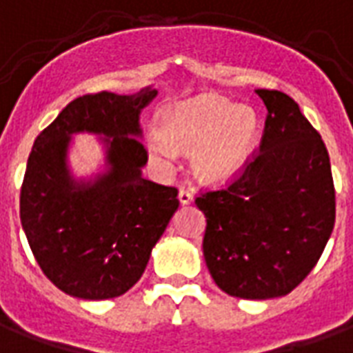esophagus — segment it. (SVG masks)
<instances>
[{"instance_id":"1","label":"esophagus","mask_w":353,"mask_h":353,"mask_svg":"<svg viewBox=\"0 0 353 353\" xmlns=\"http://www.w3.org/2000/svg\"><path fill=\"white\" fill-rule=\"evenodd\" d=\"M192 199H194V194L188 190V188H180L179 190V201L182 203V205H188V203H192Z\"/></svg>"}]
</instances>
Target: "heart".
I'll list each match as a JSON object with an SVG mask.
<instances>
[{"instance_id":"obj_1","label":"heart","mask_w":353,"mask_h":353,"mask_svg":"<svg viewBox=\"0 0 353 353\" xmlns=\"http://www.w3.org/2000/svg\"><path fill=\"white\" fill-rule=\"evenodd\" d=\"M163 133L180 150L195 152V171L201 179L222 180L239 171L250 156L258 137V118L254 110L223 97H203L180 105L167 114ZM150 150L163 161H171L173 147L163 139H154Z\"/></svg>"}]
</instances>
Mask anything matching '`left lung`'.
<instances>
[{
  "label": "left lung",
  "mask_w": 353,
  "mask_h": 353,
  "mask_svg": "<svg viewBox=\"0 0 353 353\" xmlns=\"http://www.w3.org/2000/svg\"><path fill=\"white\" fill-rule=\"evenodd\" d=\"M267 107L259 148L195 205L207 218L203 256L216 285L241 299H272L307 279L335 225L327 148L299 105L258 90Z\"/></svg>",
  "instance_id": "1"
}]
</instances>
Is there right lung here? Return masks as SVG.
Returning <instances> with one entry per match:
<instances>
[{
    "label": "right lung",
    "instance_id": "1",
    "mask_svg": "<svg viewBox=\"0 0 353 353\" xmlns=\"http://www.w3.org/2000/svg\"><path fill=\"white\" fill-rule=\"evenodd\" d=\"M156 90L77 97L41 131L20 190V222L41 271L79 299H112L143 276L150 252L179 208V190L141 176L148 150L139 114ZM110 137L111 171L94 187L74 186L65 167L68 135Z\"/></svg>",
    "mask_w": 353,
    "mask_h": 353
}]
</instances>
